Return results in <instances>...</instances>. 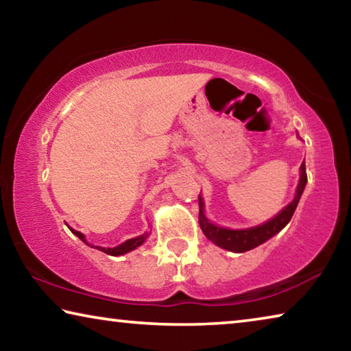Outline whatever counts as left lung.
<instances>
[{
	"label": "left lung",
	"instance_id": "1",
	"mask_svg": "<svg viewBox=\"0 0 351 351\" xmlns=\"http://www.w3.org/2000/svg\"><path fill=\"white\" fill-rule=\"evenodd\" d=\"M305 186H306V169H305V162H302L300 181H299V186H297L295 198L291 201V203L285 207V209L278 213L277 217L269 219L268 223L257 226V228L243 229V230L224 229V228H219V226L212 224L209 219L204 217L203 199H201V197H198V201H199L198 219H199L201 230H203L207 239L215 243L217 246L228 249V251H232V252L251 251V249L257 247L258 245H261V243L269 240L271 237H274L277 232H280L285 226L291 221V218H293V215H294L295 207H297V204H299L302 193H304Z\"/></svg>",
	"mask_w": 351,
	"mask_h": 351
}]
</instances>
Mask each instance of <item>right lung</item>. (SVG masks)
Segmentation results:
<instances>
[{
  "mask_svg": "<svg viewBox=\"0 0 351 351\" xmlns=\"http://www.w3.org/2000/svg\"><path fill=\"white\" fill-rule=\"evenodd\" d=\"M69 229H71V228H69ZM71 232L79 237V239H80L83 243H86L85 237H83V234H80L79 230L71 229ZM145 239H147V234L141 235V237H136V239H132V240H127L125 243H122V245H119V246H116V247H108V249L97 247V249H100V251L105 252V254H108V255H123V254H127V252H130V251H133V249H136L138 246H141L142 243L145 241ZM86 245H88V243H86Z\"/></svg>",
  "mask_w": 351,
  "mask_h": 351,
  "instance_id": "add662e5",
  "label": "right lung"
}]
</instances>
